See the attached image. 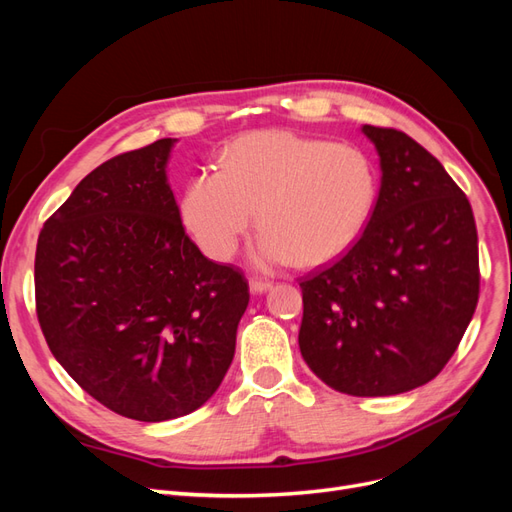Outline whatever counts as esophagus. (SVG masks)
Here are the masks:
<instances>
[{"mask_svg":"<svg viewBox=\"0 0 512 512\" xmlns=\"http://www.w3.org/2000/svg\"><path fill=\"white\" fill-rule=\"evenodd\" d=\"M271 286H273V284H271V282H267V280H250V290H252L254 294L267 292Z\"/></svg>","mask_w":512,"mask_h":512,"instance_id":"esophagus-1","label":"esophagus"}]
</instances>
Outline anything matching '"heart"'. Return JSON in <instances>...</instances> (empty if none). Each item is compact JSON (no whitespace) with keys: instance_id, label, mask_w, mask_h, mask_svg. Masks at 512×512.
<instances>
[{"instance_id":"b5f03b06","label":"heart","mask_w":512,"mask_h":512,"mask_svg":"<svg viewBox=\"0 0 512 512\" xmlns=\"http://www.w3.org/2000/svg\"><path fill=\"white\" fill-rule=\"evenodd\" d=\"M378 192V168L365 149L265 130L230 143L220 173L190 179L181 220L209 258L228 260L258 211L260 265L318 267L359 241Z\"/></svg>"}]
</instances>
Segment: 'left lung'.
Returning <instances> with one entry per match:
<instances>
[{
    "label": "left lung",
    "instance_id": "8db88e82",
    "mask_svg": "<svg viewBox=\"0 0 512 512\" xmlns=\"http://www.w3.org/2000/svg\"><path fill=\"white\" fill-rule=\"evenodd\" d=\"M382 168L371 220L333 265L299 282V348L331 389L399 395L436 378L474 316L480 288L470 200L408 134L363 126Z\"/></svg>",
    "mask_w": 512,
    "mask_h": 512
}]
</instances>
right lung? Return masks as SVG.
Here are the masks:
<instances>
[{
	"label": "right lung",
	"mask_w": 512,
	"mask_h": 512,
	"mask_svg": "<svg viewBox=\"0 0 512 512\" xmlns=\"http://www.w3.org/2000/svg\"><path fill=\"white\" fill-rule=\"evenodd\" d=\"M175 138L100 164L40 230L36 314L72 380L143 423L218 391L250 303L243 273L185 235L166 179Z\"/></svg>",
	"instance_id": "add662e5"
}]
</instances>
